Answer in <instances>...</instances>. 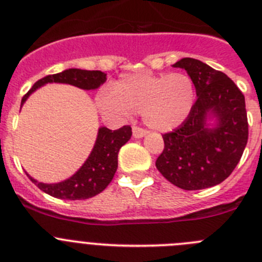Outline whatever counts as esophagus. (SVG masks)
I'll use <instances>...</instances> for the list:
<instances>
[{"mask_svg": "<svg viewBox=\"0 0 262 262\" xmlns=\"http://www.w3.org/2000/svg\"><path fill=\"white\" fill-rule=\"evenodd\" d=\"M132 130H133V137H134V138H142V137H145L146 133H147V132H146L145 129L138 128V126H133V129H132Z\"/></svg>", "mask_w": 262, "mask_h": 262, "instance_id": "obj_1", "label": "esophagus"}]
</instances>
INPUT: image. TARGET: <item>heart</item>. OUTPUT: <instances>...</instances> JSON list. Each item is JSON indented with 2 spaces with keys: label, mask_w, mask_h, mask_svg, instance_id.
<instances>
[{
  "label": "heart",
  "mask_w": 262,
  "mask_h": 262,
  "mask_svg": "<svg viewBox=\"0 0 262 262\" xmlns=\"http://www.w3.org/2000/svg\"><path fill=\"white\" fill-rule=\"evenodd\" d=\"M194 102V83L184 73H128L112 83L111 91L96 98L103 114L129 117L132 112H141L146 125L158 132L181 125Z\"/></svg>",
  "instance_id": "1"
}]
</instances>
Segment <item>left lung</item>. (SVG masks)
Here are the masks:
<instances>
[{
	"label": "left lung",
	"instance_id": "obj_1",
	"mask_svg": "<svg viewBox=\"0 0 262 262\" xmlns=\"http://www.w3.org/2000/svg\"><path fill=\"white\" fill-rule=\"evenodd\" d=\"M172 67L187 70L197 100L187 120L163 134V152L155 166L181 189L214 187L231 175L246 148V99L232 79L202 61L185 57Z\"/></svg>",
	"mask_w": 262,
	"mask_h": 262
}]
</instances>
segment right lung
<instances>
[{"instance_id":"right-lung-1","label":"right lung","mask_w":262,"mask_h":262,"mask_svg":"<svg viewBox=\"0 0 262 262\" xmlns=\"http://www.w3.org/2000/svg\"><path fill=\"white\" fill-rule=\"evenodd\" d=\"M107 81V74L100 70H82V69H67L57 74L47 75L39 79L31 90L28 91L22 98V103L39 87L47 83H67L72 86L79 87L82 90H96ZM132 137V128L125 125L117 130L102 126L98 130L95 145L93 151L89 155L81 168L75 172L72 178L56 184L39 183L34 178L28 175L30 180L36 185L39 189L46 192L47 194L61 200H86L108 187L112 181L115 172L117 169V155L122 145H125Z\"/></svg>"}]
</instances>
